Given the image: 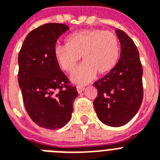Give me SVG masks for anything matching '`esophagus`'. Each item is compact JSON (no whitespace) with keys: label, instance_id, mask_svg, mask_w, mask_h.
Here are the masks:
<instances>
[{"label":"esophagus","instance_id":"esophagus-1","mask_svg":"<svg viewBox=\"0 0 160 160\" xmlns=\"http://www.w3.org/2000/svg\"><path fill=\"white\" fill-rule=\"evenodd\" d=\"M76 88H77V91L78 93H82L85 89L84 87H82V86H77V87H76Z\"/></svg>","mask_w":160,"mask_h":160}]
</instances>
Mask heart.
Segmentation results:
<instances>
[{"label": "heart", "mask_w": 160, "mask_h": 160, "mask_svg": "<svg viewBox=\"0 0 160 160\" xmlns=\"http://www.w3.org/2000/svg\"><path fill=\"white\" fill-rule=\"evenodd\" d=\"M119 41L111 31L84 29L73 32L67 38V44L57 43L53 53L58 64L65 71H73L70 79L76 84H87L96 77L97 72L104 74L111 71L118 60Z\"/></svg>", "instance_id": "heart-1"}]
</instances>
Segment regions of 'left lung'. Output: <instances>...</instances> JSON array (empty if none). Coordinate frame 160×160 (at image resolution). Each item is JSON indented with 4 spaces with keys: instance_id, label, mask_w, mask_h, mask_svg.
I'll return each instance as SVG.
<instances>
[{
    "instance_id": "8db88e82",
    "label": "left lung",
    "mask_w": 160,
    "mask_h": 160,
    "mask_svg": "<svg viewBox=\"0 0 160 160\" xmlns=\"http://www.w3.org/2000/svg\"><path fill=\"white\" fill-rule=\"evenodd\" d=\"M121 44L120 59L102 78L94 83L98 95L94 101L101 122L121 127L135 116L143 98L142 68L135 44L125 32L116 29Z\"/></svg>"
}]
</instances>
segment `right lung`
I'll use <instances>...</instances> for the list:
<instances>
[{
  "label": "right lung",
  "instance_id": "1",
  "mask_svg": "<svg viewBox=\"0 0 160 160\" xmlns=\"http://www.w3.org/2000/svg\"><path fill=\"white\" fill-rule=\"evenodd\" d=\"M70 28L59 23L42 25L25 38L18 55V82L25 110L39 127L56 130L71 118L78 93L55 59L58 38Z\"/></svg>",
  "mask_w": 160,
  "mask_h": 160
}]
</instances>
